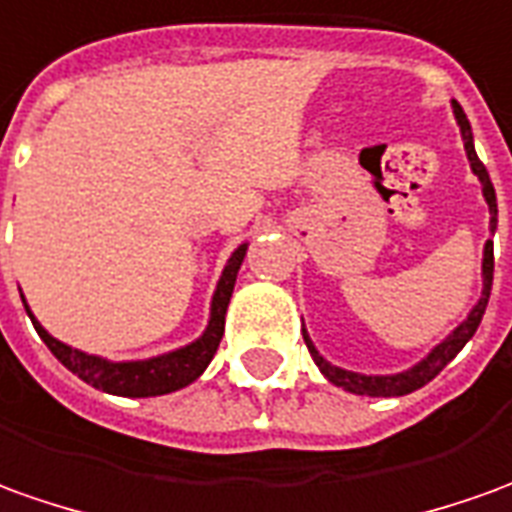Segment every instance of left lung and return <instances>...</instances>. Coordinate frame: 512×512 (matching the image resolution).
<instances>
[{
	"instance_id": "obj_1",
	"label": "left lung",
	"mask_w": 512,
	"mask_h": 512,
	"mask_svg": "<svg viewBox=\"0 0 512 512\" xmlns=\"http://www.w3.org/2000/svg\"><path fill=\"white\" fill-rule=\"evenodd\" d=\"M451 111H454V119H457V125H460V136H463L465 155H468L471 172H474V175H477V181L482 183V197H485L488 211H491V234H496V214H499V209H496V192H493L491 175H488L485 164L479 161L477 150H474L471 122H468V116H465V111L460 108V102L451 100ZM491 284H493V239H488V242H485V250H482V295H479V301L471 306L468 317H465L457 329L451 331L446 340H440V343L435 345L424 359H421V362H415L412 368L401 370V373L368 376V373H357V370L337 368V365H331L329 359L317 351L315 343H312V337L306 334V329H303V340H306V348H309V354H312V359H315V365L320 368V373H323L331 384L343 387V390L354 393V396H370V398L407 396V393H412V390L424 387L426 382H432L440 370L446 368L451 359L463 351V345L474 337V331L479 329L482 315H485L488 298H491Z\"/></svg>"
}]
</instances>
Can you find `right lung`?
<instances>
[{
    "instance_id": "right-lung-1",
    "label": "right lung",
    "mask_w": 512,
    "mask_h": 512,
    "mask_svg": "<svg viewBox=\"0 0 512 512\" xmlns=\"http://www.w3.org/2000/svg\"><path fill=\"white\" fill-rule=\"evenodd\" d=\"M245 253H248V242H242L239 248L231 253V259L225 262L217 281V290L211 295V309H209V326L206 331L192 340L183 348L167 351V354H158L150 359H125V362H111V359L97 357V354H86L80 348L61 343L49 334L38 320H35L33 309L27 306L24 295L21 303L27 309V315L33 320L38 337L47 343V348L55 354V359L61 362L63 368H69L74 376H80L83 382L97 387L102 393H111V396H125V398H150V396H167L175 393L186 384H192L195 379L203 376V370L209 368V362L217 354V345L222 340V331H225V312H228V303H231V292H234L236 273L245 262Z\"/></svg>"
}]
</instances>
